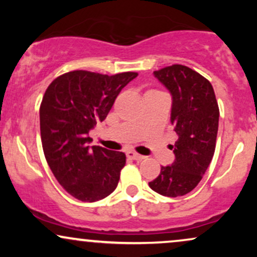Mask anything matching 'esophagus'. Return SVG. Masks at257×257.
I'll return each instance as SVG.
<instances>
[{
    "label": "esophagus",
    "mask_w": 257,
    "mask_h": 257,
    "mask_svg": "<svg viewBox=\"0 0 257 257\" xmlns=\"http://www.w3.org/2000/svg\"><path fill=\"white\" fill-rule=\"evenodd\" d=\"M126 156H128V158L134 159V161H141V159L145 158V157H144V156L139 155V153L134 152V151H129V152H126Z\"/></svg>",
    "instance_id": "obj_1"
}]
</instances>
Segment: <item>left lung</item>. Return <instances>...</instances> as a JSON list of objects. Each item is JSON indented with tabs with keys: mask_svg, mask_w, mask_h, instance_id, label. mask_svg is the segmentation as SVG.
<instances>
[{
	"mask_svg": "<svg viewBox=\"0 0 257 257\" xmlns=\"http://www.w3.org/2000/svg\"><path fill=\"white\" fill-rule=\"evenodd\" d=\"M153 73L173 96L170 122L179 139L172 146L174 163L161 167L149 186L162 196H185L199 184L213 159L219 105L210 82L185 65L174 64Z\"/></svg>",
	"mask_w": 257,
	"mask_h": 257,
	"instance_id": "left-lung-1",
	"label": "left lung"
}]
</instances>
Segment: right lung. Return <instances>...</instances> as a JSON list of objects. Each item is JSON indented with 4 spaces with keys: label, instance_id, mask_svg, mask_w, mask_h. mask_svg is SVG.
Instances as JSON below:
<instances>
[{
    "label": "right lung",
    "instance_id": "1",
    "mask_svg": "<svg viewBox=\"0 0 257 257\" xmlns=\"http://www.w3.org/2000/svg\"><path fill=\"white\" fill-rule=\"evenodd\" d=\"M137 76L76 70L55 78L44 93L40 106L44 157L59 184L76 199H104L118 185L125 155L89 147L88 133L106 118L119 91Z\"/></svg>",
    "mask_w": 257,
    "mask_h": 257
}]
</instances>
